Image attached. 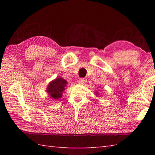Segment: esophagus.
<instances>
[{
	"instance_id": "obj_1",
	"label": "esophagus",
	"mask_w": 155,
	"mask_h": 155,
	"mask_svg": "<svg viewBox=\"0 0 155 155\" xmlns=\"http://www.w3.org/2000/svg\"><path fill=\"white\" fill-rule=\"evenodd\" d=\"M86 82H87V80H86L85 78H81L79 81H78V83L81 84V85H84V84H85Z\"/></svg>"
}]
</instances>
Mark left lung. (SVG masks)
<instances>
[{"label": "left lung", "mask_w": 155, "mask_h": 155, "mask_svg": "<svg viewBox=\"0 0 155 155\" xmlns=\"http://www.w3.org/2000/svg\"><path fill=\"white\" fill-rule=\"evenodd\" d=\"M96 95H98V93H97V92H96Z\"/></svg>", "instance_id": "obj_1"}]
</instances>
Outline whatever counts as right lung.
<instances>
[{"label": "right lung", "mask_w": 155, "mask_h": 155, "mask_svg": "<svg viewBox=\"0 0 155 155\" xmlns=\"http://www.w3.org/2000/svg\"><path fill=\"white\" fill-rule=\"evenodd\" d=\"M67 83L66 80L63 78H57L48 84V85L47 86L46 91L51 98L58 100L61 98L62 93L66 87Z\"/></svg>", "instance_id": "right-lung-1"}]
</instances>
